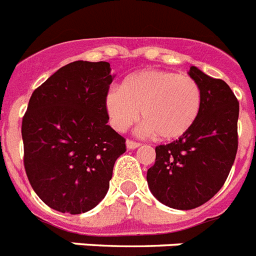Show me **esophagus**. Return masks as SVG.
Here are the masks:
<instances>
[{
  "mask_svg": "<svg viewBox=\"0 0 256 256\" xmlns=\"http://www.w3.org/2000/svg\"><path fill=\"white\" fill-rule=\"evenodd\" d=\"M139 146H140V143L134 142V140H126V147H128V150H135L138 148Z\"/></svg>",
  "mask_w": 256,
  "mask_h": 256,
  "instance_id": "1",
  "label": "esophagus"
}]
</instances>
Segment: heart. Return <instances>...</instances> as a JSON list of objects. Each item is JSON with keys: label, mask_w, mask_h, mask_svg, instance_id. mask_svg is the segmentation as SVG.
<instances>
[{"label": "heart", "mask_w": 256, "mask_h": 256, "mask_svg": "<svg viewBox=\"0 0 256 256\" xmlns=\"http://www.w3.org/2000/svg\"><path fill=\"white\" fill-rule=\"evenodd\" d=\"M201 89L186 74L162 70H143L128 74L120 90L113 89L105 97V110L110 124L118 132H126L139 118L144 124L143 134L162 140H174L192 128L201 109Z\"/></svg>", "instance_id": "1"}]
</instances>
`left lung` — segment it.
<instances>
[{
  "label": "left lung",
  "mask_w": 256,
  "mask_h": 256,
  "mask_svg": "<svg viewBox=\"0 0 256 256\" xmlns=\"http://www.w3.org/2000/svg\"><path fill=\"white\" fill-rule=\"evenodd\" d=\"M189 76L201 89L200 114L186 134L156 146V159L147 171L156 200L189 210L209 201L225 184L238 150L240 102L224 80L190 67Z\"/></svg>",
  "instance_id": "1"
}]
</instances>
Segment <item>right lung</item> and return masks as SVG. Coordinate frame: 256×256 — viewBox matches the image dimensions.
Listing matches in <instances>:
<instances>
[{"label": "right lung", "instance_id": "1", "mask_svg": "<svg viewBox=\"0 0 256 256\" xmlns=\"http://www.w3.org/2000/svg\"><path fill=\"white\" fill-rule=\"evenodd\" d=\"M110 70L106 62L64 66L35 89L22 120L28 182L62 213L80 214L98 205L126 151L124 136L108 124Z\"/></svg>", "mask_w": 256, "mask_h": 256}]
</instances>
